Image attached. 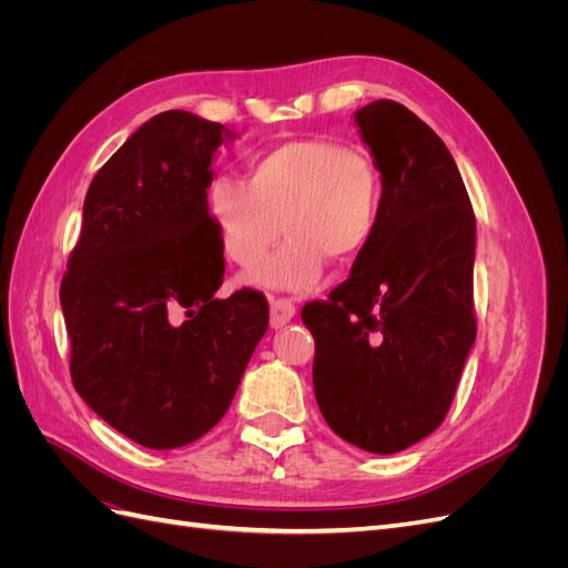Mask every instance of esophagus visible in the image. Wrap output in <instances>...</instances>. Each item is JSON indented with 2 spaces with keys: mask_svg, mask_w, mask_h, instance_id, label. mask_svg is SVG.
I'll return each instance as SVG.
<instances>
[{
  "mask_svg": "<svg viewBox=\"0 0 568 568\" xmlns=\"http://www.w3.org/2000/svg\"><path fill=\"white\" fill-rule=\"evenodd\" d=\"M296 315V305L288 298H272L270 296V324L272 329H280L286 322L294 320Z\"/></svg>",
  "mask_w": 568,
  "mask_h": 568,
  "instance_id": "34e87169",
  "label": "esophagus"
}]
</instances>
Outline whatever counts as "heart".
<instances>
[{"label": "heart", "mask_w": 568, "mask_h": 568, "mask_svg": "<svg viewBox=\"0 0 568 568\" xmlns=\"http://www.w3.org/2000/svg\"><path fill=\"white\" fill-rule=\"evenodd\" d=\"M382 173L367 151L324 136L286 140L257 153L246 182L217 178L209 215L222 248L253 265L282 232L286 242L244 282L277 291H311L326 261L351 265L374 242L382 222Z\"/></svg>", "instance_id": "heart-1"}]
</instances>
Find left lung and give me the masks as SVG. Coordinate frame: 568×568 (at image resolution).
<instances>
[{"mask_svg": "<svg viewBox=\"0 0 568 568\" xmlns=\"http://www.w3.org/2000/svg\"><path fill=\"white\" fill-rule=\"evenodd\" d=\"M382 173V222L329 301L307 303L322 417L374 455L436 432L476 338V217L455 159L390 99L355 111Z\"/></svg>", "mask_w": 568, "mask_h": 568, "instance_id": "1", "label": "left lung"}]
</instances>
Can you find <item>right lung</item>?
<instances>
[{
	"mask_svg": "<svg viewBox=\"0 0 568 568\" xmlns=\"http://www.w3.org/2000/svg\"><path fill=\"white\" fill-rule=\"evenodd\" d=\"M236 136L189 111L136 128L88 189L61 282L75 390L151 450L211 432L267 332L263 294L215 298L225 261L205 189Z\"/></svg>",
	"mask_w": 568,
	"mask_h": 568,
	"instance_id": "add662e5",
	"label": "right lung"
}]
</instances>
